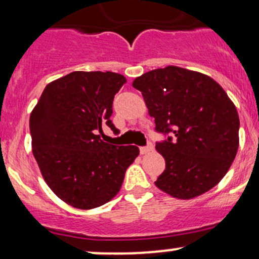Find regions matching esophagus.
<instances>
[{
    "mask_svg": "<svg viewBox=\"0 0 259 259\" xmlns=\"http://www.w3.org/2000/svg\"><path fill=\"white\" fill-rule=\"evenodd\" d=\"M151 151H153V145H152V144H148L147 146H145V147H141V148H140V153H141V154L150 153Z\"/></svg>",
    "mask_w": 259,
    "mask_h": 259,
    "instance_id": "34e87169",
    "label": "esophagus"
}]
</instances>
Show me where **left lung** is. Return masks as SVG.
Wrapping results in <instances>:
<instances>
[{
  "mask_svg": "<svg viewBox=\"0 0 259 259\" xmlns=\"http://www.w3.org/2000/svg\"><path fill=\"white\" fill-rule=\"evenodd\" d=\"M133 86L142 94L157 132L174 138L156 145L165 160L156 186L180 200L209 191L239 148V114L224 89L206 74L175 65L142 74Z\"/></svg>",
  "mask_w": 259,
  "mask_h": 259,
  "instance_id": "left-lung-1",
  "label": "left lung"
}]
</instances>
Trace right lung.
<instances>
[{
  "label": "right lung",
  "instance_id": "add662e5",
  "mask_svg": "<svg viewBox=\"0 0 259 259\" xmlns=\"http://www.w3.org/2000/svg\"><path fill=\"white\" fill-rule=\"evenodd\" d=\"M126 82L112 72H73L47 84L31 111L32 154L44 180L69 206L92 209L119 192L139 147L100 139L115 94Z\"/></svg>",
  "mask_w": 259,
  "mask_h": 259
}]
</instances>
